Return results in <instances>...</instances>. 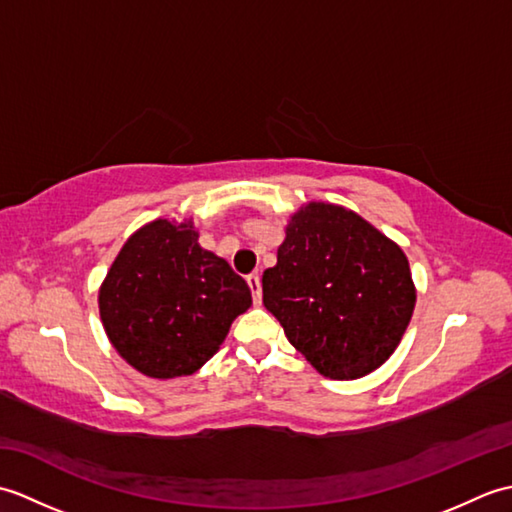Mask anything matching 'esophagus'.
<instances>
[{"instance_id":"obj_1","label":"esophagus","mask_w":512,"mask_h":512,"mask_svg":"<svg viewBox=\"0 0 512 512\" xmlns=\"http://www.w3.org/2000/svg\"><path fill=\"white\" fill-rule=\"evenodd\" d=\"M246 284H248L250 292H253V301L262 303V279H259V275H248Z\"/></svg>"}]
</instances>
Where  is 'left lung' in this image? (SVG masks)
Returning a JSON list of instances; mask_svg holds the SVG:
<instances>
[{
    "label": "left lung",
    "instance_id": "8db88e82",
    "mask_svg": "<svg viewBox=\"0 0 512 512\" xmlns=\"http://www.w3.org/2000/svg\"><path fill=\"white\" fill-rule=\"evenodd\" d=\"M262 288L288 341L334 380L383 365L416 303L405 253L363 217L323 202L292 217Z\"/></svg>",
    "mask_w": 512,
    "mask_h": 512
}]
</instances>
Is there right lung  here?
<instances>
[{
    "label": "right lung",
    "instance_id": "right-lung-1",
    "mask_svg": "<svg viewBox=\"0 0 512 512\" xmlns=\"http://www.w3.org/2000/svg\"><path fill=\"white\" fill-rule=\"evenodd\" d=\"M250 303L246 281L200 248L193 224L167 220L127 239L99 295L116 352L151 378L198 372Z\"/></svg>",
    "mask_w": 512,
    "mask_h": 512
}]
</instances>
